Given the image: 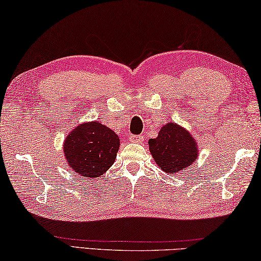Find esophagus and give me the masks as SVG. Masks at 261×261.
I'll return each mask as SVG.
<instances>
[{
  "instance_id": "obj_1",
  "label": "esophagus",
  "mask_w": 261,
  "mask_h": 261,
  "mask_svg": "<svg viewBox=\"0 0 261 261\" xmlns=\"http://www.w3.org/2000/svg\"><path fill=\"white\" fill-rule=\"evenodd\" d=\"M129 141L133 143H141L143 141V136L141 135H130L129 136Z\"/></svg>"
}]
</instances>
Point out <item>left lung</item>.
<instances>
[{
  "mask_svg": "<svg viewBox=\"0 0 261 261\" xmlns=\"http://www.w3.org/2000/svg\"><path fill=\"white\" fill-rule=\"evenodd\" d=\"M148 144L157 165L169 174L193 164L198 157V148L193 136L174 122L162 127L159 136L149 140Z\"/></svg>",
  "mask_w": 261,
  "mask_h": 261,
  "instance_id": "obj_1",
  "label": "left lung"
}]
</instances>
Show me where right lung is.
<instances>
[{
  "instance_id": "obj_1",
  "label": "right lung",
  "mask_w": 261,
  "mask_h": 261,
  "mask_svg": "<svg viewBox=\"0 0 261 261\" xmlns=\"http://www.w3.org/2000/svg\"><path fill=\"white\" fill-rule=\"evenodd\" d=\"M120 140L112 129L97 121L83 123L67 136L63 152L74 172L100 177L114 163Z\"/></svg>"
}]
</instances>
